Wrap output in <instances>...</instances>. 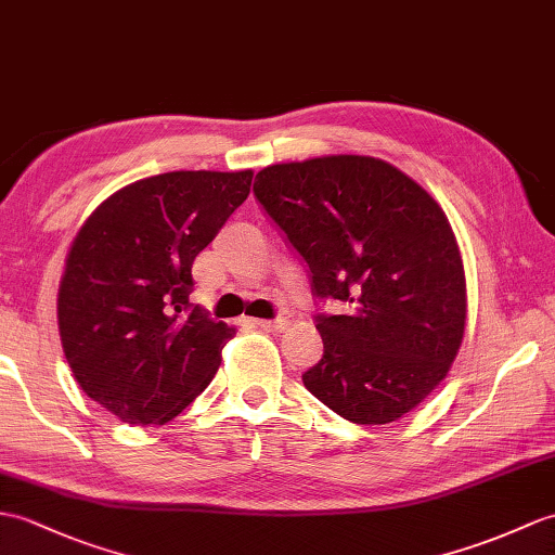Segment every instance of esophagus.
I'll list each match as a JSON object with an SVG mask.
<instances>
[{
	"instance_id": "esophagus-1",
	"label": "esophagus",
	"mask_w": 555,
	"mask_h": 555,
	"mask_svg": "<svg viewBox=\"0 0 555 555\" xmlns=\"http://www.w3.org/2000/svg\"><path fill=\"white\" fill-rule=\"evenodd\" d=\"M250 324L262 328V331H283L288 326V319L286 317H279V319H250Z\"/></svg>"
}]
</instances>
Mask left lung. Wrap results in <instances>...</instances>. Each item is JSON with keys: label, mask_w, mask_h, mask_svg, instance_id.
<instances>
[{"label": "left lung", "mask_w": 555, "mask_h": 555, "mask_svg": "<svg viewBox=\"0 0 555 555\" xmlns=\"http://www.w3.org/2000/svg\"><path fill=\"white\" fill-rule=\"evenodd\" d=\"M253 191L317 298L350 305L317 314L324 357L302 373L305 388L359 425L409 414L444 380L466 331V274L444 210L371 156L269 165Z\"/></svg>", "instance_id": "8db88e82"}]
</instances>
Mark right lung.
I'll return each mask as SVG.
<instances>
[{
  "label": "right lung",
  "instance_id": "add662e5",
  "mask_svg": "<svg viewBox=\"0 0 555 555\" xmlns=\"http://www.w3.org/2000/svg\"><path fill=\"white\" fill-rule=\"evenodd\" d=\"M253 170L165 172L87 217L59 286L61 345L87 397L163 425L208 388L234 336L189 302L191 264L248 198Z\"/></svg>",
  "mask_w": 555,
  "mask_h": 555
}]
</instances>
